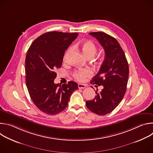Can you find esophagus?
<instances>
[{
  "instance_id": "esophagus-1",
  "label": "esophagus",
  "mask_w": 153,
  "mask_h": 153,
  "mask_svg": "<svg viewBox=\"0 0 153 153\" xmlns=\"http://www.w3.org/2000/svg\"><path fill=\"white\" fill-rule=\"evenodd\" d=\"M78 87H79V89H84V88H85L86 85H84V84L79 83V84H78Z\"/></svg>"
}]
</instances>
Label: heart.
I'll return each instance as SVG.
<instances>
[{
  "instance_id": "heart-1",
  "label": "heart",
  "mask_w": 153,
  "mask_h": 153,
  "mask_svg": "<svg viewBox=\"0 0 153 153\" xmlns=\"http://www.w3.org/2000/svg\"><path fill=\"white\" fill-rule=\"evenodd\" d=\"M75 48L79 49L82 51L83 54L87 57H93L97 51V47L94 43L90 40H86L84 42H79L76 43L74 45ZM70 49L68 50L69 51ZM104 59L103 56H100L99 57V60L102 61ZM93 72L90 68H83L76 70L73 73V77L79 81H83L86 77H90L93 75Z\"/></svg>"
}]
</instances>
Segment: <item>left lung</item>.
I'll return each instance as SVG.
<instances>
[{"instance_id":"8db88e82","label":"left lung","mask_w":153,"mask_h":153,"mask_svg":"<svg viewBox=\"0 0 153 153\" xmlns=\"http://www.w3.org/2000/svg\"><path fill=\"white\" fill-rule=\"evenodd\" d=\"M89 34L99 42L105 56L99 73L91 81V83L102 85L103 88L99 93L96 91L94 99L86 101V106L95 114L104 116L113 111L124 97L129 75L128 63L114 37L103 32Z\"/></svg>"}]
</instances>
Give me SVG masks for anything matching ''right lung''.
Listing matches in <instances>:
<instances>
[{
	"mask_svg": "<svg viewBox=\"0 0 153 153\" xmlns=\"http://www.w3.org/2000/svg\"><path fill=\"white\" fill-rule=\"evenodd\" d=\"M77 36V33L48 32L35 39L27 51V89L34 105L45 114L54 115L63 111L73 93L78 89L77 83L73 81L62 85L54 82L65 51Z\"/></svg>",
	"mask_w": 153,
	"mask_h": 153,
	"instance_id": "right-lung-1",
	"label": "right lung"
}]
</instances>
